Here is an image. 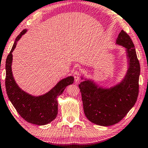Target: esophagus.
Masks as SVG:
<instances>
[{
	"label": "esophagus",
	"instance_id": "obj_1",
	"mask_svg": "<svg viewBox=\"0 0 148 148\" xmlns=\"http://www.w3.org/2000/svg\"><path fill=\"white\" fill-rule=\"evenodd\" d=\"M80 76H81V74H80V72L79 71H76L74 73V77L75 81L78 82L80 78Z\"/></svg>",
	"mask_w": 148,
	"mask_h": 148
}]
</instances>
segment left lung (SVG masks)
<instances>
[{
	"label": "left lung",
	"mask_w": 148,
	"mask_h": 148,
	"mask_svg": "<svg viewBox=\"0 0 148 148\" xmlns=\"http://www.w3.org/2000/svg\"><path fill=\"white\" fill-rule=\"evenodd\" d=\"M116 44L125 48L127 69L121 81L104 87L94 79L84 77L79 85L84 114L93 123L110 126L119 123L134 106L138 95L140 66L133 42L121 30Z\"/></svg>",
	"instance_id": "1"
}]
</instances>
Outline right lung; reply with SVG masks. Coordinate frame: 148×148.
<instances>
[{
    "label": "right lung",
    "instance_id": "1",
    "mask_svg": "<svg viewBox=\"0 0 148 148\" xmlns=\"http://www.w3.org/2000/svg\"><path fill=\"white\" fill-rule=\"evenodd\" d=\"M27 32L24 29L16 37L6 61L5 86L8 99L21 117L32 124L44 125L56 119L58 113L57 97L66 87L74 82L73 76H68L60 80L53 88L45 94L35 96L22 90L15 81L12 71L13 56L17 42Z\"/></svg>",
    "mask_w": 148,
    "mask_h": 148
}]
</instances>
